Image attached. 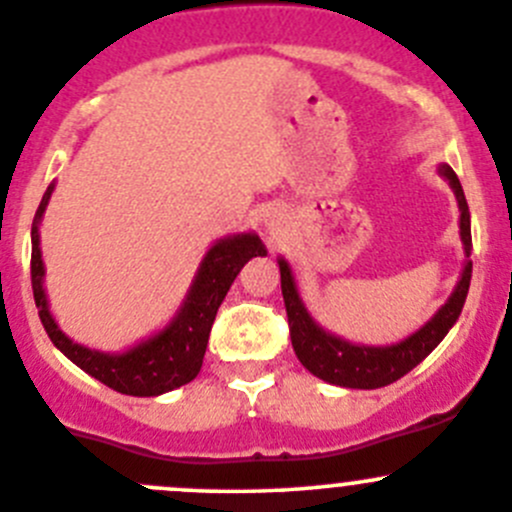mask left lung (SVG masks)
<instances>
[{"mask_svg":"<svg viewBox=\"0 0 512 512\" xmlns=\"http://www.w3.org/2000/svg\"><path fill=\"white\" fill-rule=\"evenodd\" d=\"M440 174L450 181L455 196H458L460 206V239L465 244V254L473 249V239H470V211L468 201H465L463 186H460L458 176L448 164L440 166ZM281 268V291L283 301H286L288 313V331H291L293 351H296L298 361L313 373V376L323 378L328 383H336L343 388H383L391 386L393 381L406 376L408 371L418 366L423 358L438 346L450 331L455 321H458L460 311H463L465 296L470 288V276H473V263H465L463 276H460L458 286H455L453 296L448 298L443 308L435 313L433 318L413 333L411 338L401 341L398 346L388 348H368V346H351V343L341 341V338L331 336L323 328L313 323L308 311L303 308L301 298H298L296 286H293L291 268L286 261H278Z\"/></svg>","mask_w":512,"mask_h":512,"instance_id":"8db88e82","label":"left lung"}]
</instances>
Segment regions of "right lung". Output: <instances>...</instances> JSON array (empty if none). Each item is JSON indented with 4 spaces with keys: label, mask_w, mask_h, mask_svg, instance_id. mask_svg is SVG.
Masks as SVG:
<instances>
[{
    "label": "right lung",
    "mask_w": 512,
    "mask_h": 512,
    "mask_svg": "<svg viewBox=\"0 0 512 512\" xmlns=\"http://www.w3.org/2000/svg\"><path fill=\"white\" fill-rule=\"evenodd\" d=\"M52 189L54 186H49L47 194L42 196V204H39L32 224V291L42 326L54 346L64 356L72 358L82 371L94 376L96 381L114 388V391L126 393V396H159V393L174 391V388L194 381L201 371V363H204L206 343H209L216 311L229 293L231 283L249 258L266 254L258 236L241 234L211 246L176 321L159 336L139 343L131 351L121 353V356H109V353L89 351V348L69 341L57 328L54 318L49 316L47 296H44L42 288L44 266L37 224L42 219L49 196H52Z\"/></svg>",
    "instance_id": "obj_1"
}]
</instances>
